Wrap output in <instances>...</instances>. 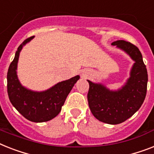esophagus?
<instances>
[{"label": "esophagus", "mask_w": 154, "mask_h": 154, "mask_svg": "<svg viewBox=\"0 0 154 154\" xmlns=\"http://www.w3.org/2000/svg\"><path fill=\"white\" fill-rule=\"evenodd\" d=\"M82 76H83V77H85V75H84V74H82Z\"/></svg>", "instance_id": "esophagus-1"}]
</instances>
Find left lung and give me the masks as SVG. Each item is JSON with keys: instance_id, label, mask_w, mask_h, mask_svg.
Instances as JSON below:
<instances>
[{"instance_id": "8db88e82", "label": "left lung", "mask_w": 154, "mask_h": 154, "mask_svg": "<svg viewBox=\"0 0 154 154\" xmlns=\"http://www.w3.org/2000/svg\"><path fill=\"white\" fill-rule=\"evenodd\" d=\"M112 45L124 51L134 62L129 78L117 90L87 80L89 84L88 101L91 112L98 120L116 125L131 118L141 107L146 98L148 74L142 54L136 46L124 40L115 41Z\"/></svg>"}]
</instances>
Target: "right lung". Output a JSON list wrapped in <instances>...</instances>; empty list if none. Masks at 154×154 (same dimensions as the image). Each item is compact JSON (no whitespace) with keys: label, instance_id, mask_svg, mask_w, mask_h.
<instances>
[{"label":"right lung","instance_id":"add662e5","mask_svg":"<svg viewBox=\"0 0 154 154\" xmlns=\"http://www.w3.org/2000/svg\"><path fill=\"white\" fill-rule=\"evenodd\" d=\"M27 38L18 47L7 73V88L10 102L29 121L43 122L51 120L59 114L66 99L78 80L79 75L58 82L45 91H33L22 85L17 76V65L21 50L33 39Z\"/></svg>","mask_w":154,"mask_h":154}]
</instances>
